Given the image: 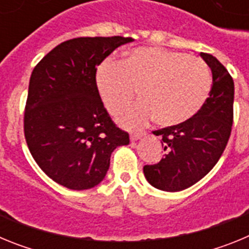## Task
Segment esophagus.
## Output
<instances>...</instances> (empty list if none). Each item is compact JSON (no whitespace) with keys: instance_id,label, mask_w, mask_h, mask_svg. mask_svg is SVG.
Segmentation results:
<instances>
[{"instance_id":"1","label":"esophagus","mask_w":249,"mask_h":249,"mask_svg":"<svg viewBox=\"0 0 249 249\" xmlns=\"http://www.w3.org/2000/svg\"><path fill=\"white\" fill-rule=\"evenodd\" d=\"M143 136H146V133H144V132H135V133H131L129 138H131V141L133 142V141L141 140V138L143 137Z\"/></svg>"}]
</instances>
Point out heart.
<instances>
[{"label": "heart", "instance_id": "b5f03b06", "mask_svg": "<svg viewBox=\"0 0 249 249\" xmlns=\"http://www.w3.org/2000/svg\"><path fill=\"white\" fill-rule=\"evenodd\" d=\"M96 85L107 111L124 108L138 89L142 101L118 117L128 127L156 118L158 124L179 126L204 107L212 91V74L203 59L158 47L131 51L122 62L105 61L96 72Z\"/></svg>", "mask_w": 249, "mask_h": 249}]
</instances>
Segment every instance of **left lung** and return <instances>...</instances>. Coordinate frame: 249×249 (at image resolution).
Wrapping results in <instances>:
<instances>
[{
	"label": "left lung",
	"mask_w": 249,
	"mask_h": 249,
	"mask_svg": "<svg viewBox=\"0 0 249 249\" xmlns=\"http://www.w3.org/2000/svg\"><path fill=\"white\" fill-rule=\"evenodd\" d=\"M212 71V91L203 108L187 123L156 131L166 155L143 167L147 181L166 192H178L202 179L215 166L230 140L234 83L218 59L201 52Z\"/></svg>",
	"instance_id": "1"
}]
</instances>
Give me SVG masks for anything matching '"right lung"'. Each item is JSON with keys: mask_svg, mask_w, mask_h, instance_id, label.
Instances as JSON below:
<instances>
[{"mask_svg": "<svg viewBox=\"0 0 249 249\" xmlns=\"http://www.w3.org/2000/svg\"><path fill=\"white\" fill-rule=\"evenodd\" d=\"M131 37H78L56 46L34 68L23 118L39 168L70 190L97 186L112 152L129 143L109 117L96 85L97 66Z\"/></svg>", "mask_w": 249, "mask_h": 249, "instance_id": "obj_1", "label": "right lung"}]
</instances>
